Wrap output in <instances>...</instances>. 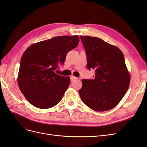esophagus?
I'll list each match as a JSON object with an SVG mask.
<instances>
[{"instance_id": "esophagus-1", "label": "esophagus", "mask_w": 147, "mask_h": 147, "mask_svg": "<svg viewBox=\"0 0 147 147\" xmlns=\"http://www.w3.org/2000/svg\"><path fill=\"white\" fill-rule=\"evenodd\" d=\"M77 79V77H74V76H71V77H70V80L72 81V82L75 81V80H76Z\"/></svg>"}]
</instances>
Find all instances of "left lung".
Instances as JSON below:
<instances>
[{
	"mask_svg": "<svg viewBox=\"0 0 147 147\" xmlns=\"http://www.w3.org/2000/svg\"><path fill=\"white\" fill-rule=\"evenodd\" d=\"M87 57V67L95 70L94 79H83L78 92L82 101L97 112L115 107L130 83L121 51L97 37L80 36Z\"/></svg>",
	"mask_w": 147,
	"mask_h": 147,
	"instance_id": "8db88e82",
	"label": "left lung"
}]
</instances>
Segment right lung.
<instances>
[{
  "label": "right lung",
  "instance_id": "1",
  "mask_svg": "<svg viewBox=\"0 0 147 147\" xmlns=\"http://www.w3.org/2000/svg\"><path fill=\"white\" fill-rule=\"evenodd\" d=\"M79 40L78 35H63L26 49L20 61L18 83L30 104L45 109L61 100L70 83V77L57 75L56 70L64 64L67 53L77 47Z\"/></svg>",
  "mask_w": 147,
  "mask_h": 147
}]
</instances>
